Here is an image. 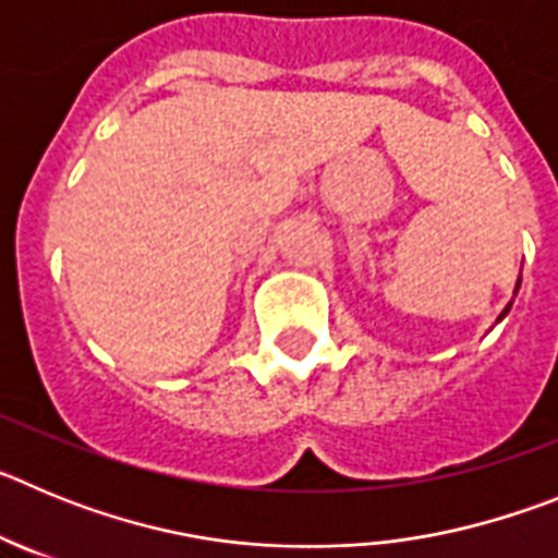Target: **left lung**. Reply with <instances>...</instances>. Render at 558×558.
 I'll return each instance as SVG.
<instances>
[{
    "mask_svg": "<svg viewBox=\"0 0 558 558\" xmlns=\"http://www.w3.org/2000/svg\"><path fill=\"white\" fill-rule=\"evenodd\" d=\"M517 290H520V282H517ZM506 313H509V307L502 310V315H506ZM502 315H500V318H502ZM500 318H497V322H500Z\"/></svg>",
    "mask_w": 558,
    "mask_h": 558,
    "instance_id": "left-lung-1",
    "label": "left lung"
}]
</instances>
